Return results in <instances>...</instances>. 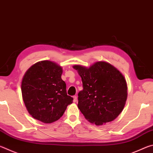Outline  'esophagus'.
Returning <instances> with one entry per match:
<instances>
[{
	"instance_id": "esophagus-1",
	"label": "esophagus",
	"mask_w": 153,
	"mask_h": 153,
	"mask_svg": "<svg viewBox=\"0 0 153 153\" xmlns=\"http://www.w3.org/2000/svg\"><path fill=\"white\" fill-rule=\"evenodd\" d=\"M73 98H74V102H77V97H76V96H74Z\"/></svg>"
}]
</instances>
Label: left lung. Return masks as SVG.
<instances>
[{"instance_id": "left-lung-1", "label": "left lung", "mask_w": 153, "mask_h": 153, "mask_svg": "<svg viewBox=\"0 0 153 153\" xmlns=\"http://www.w3.org/2000/svg\"><path fill=\"white\" fill-rule=\"evenodd\" d=\"M82 77L83 90L78 93L79 109L97 126L112 121L123 111L128 87L121 72L112 65L98 61L90 67L74 65Z\"/></svg>"}]
</instances>
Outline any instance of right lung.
Segmentation results:
<instances>
[{"label":"right lung","mask_w":153,"mask_h":153,"mask_svg":"<svg viewBox=\"0 0 153 153\" xmlns=\"http://www.w3.org/2000/svg\"><path fill=\"white\" fill-rule=\"evenodd\" d=\"M62 73L61 67L50 61L38 62L25 72L22 82L23 100L36 120L45 123L56 121L73 102Z\"/></svg>","instance_id":"right-lung-1"}]
</instances>
